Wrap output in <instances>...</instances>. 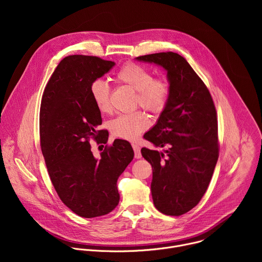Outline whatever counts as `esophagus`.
Wrapping results in <instances>:
<instances>
[{
	"label": "esophagus",
	"instance_id": "esophagus-1",
	"mask_svg": "<svg viewBox=\"0 0 262 262\" xmlns=\"http://www.w3.org/2000/svg\"><path fill=\"white\" fill-rule=\"evenodd\" d=\"M133 149H134V152H135V158L136 159H141L142 155H141L140 147L137 144H133Z\"/></svg>",
	"mask_w": 262,
	"mask_h": 262
}]
</instances>
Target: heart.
<instances>
[{
    "label": "heart",
    "instance_id": "1",
    "mask_svg": "<svg viewBox=\"0 0 262 262\" xmlns=\"http://www.w3.org/2000/svg\"><path fill=\"white\" fill-rule=\"evenodd\" d=\"M116 80L137 91L136 101L142 107L152 113H160L169 100L170 84L166 79H155L151 71L134 64L127 63L116 73ZM90 96L101 113H110V87L103 80H95L90 85ZM149 126V120L141 112L122 114L110 122L112 135L123 140L135 141Z\"/></svg>",
    "mask_w": 262,
    "mask_h": 262
}]
</instances>
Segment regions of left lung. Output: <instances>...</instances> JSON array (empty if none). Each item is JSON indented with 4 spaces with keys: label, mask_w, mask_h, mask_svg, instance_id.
Instances as JSON below:
<instances>
[{
    "label": "left lung",
    "mask_w": 262,
    "mask_h": 262,
    "mask_svg": "<svg viewBox=\"0 0 262 262\" xmlns=\"http://www.w3.org/2000/svg\"><path fill=\"white\" fill-rule=\"evenodd\" d=\"M136 59L167 71L169 100L144 138L156 147L168 146V150L142 148L141 154L152 166L155 206L165 214L181 215L199 203L217 162L215 107L203 81L180 55L167 52Z\"/></svg>",
    "instance_id": "8db88e82"
}]
</instances>
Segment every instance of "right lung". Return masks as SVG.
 <instances>
[{"mask_svg":"<svg viewBox=\"0 0 262 262\" xmlns=\"http://www.w3.org/2000/svg\"><path fill=\"white\" fill-rule=\"evenodd\" d=\"M114 65L98 57L68 56L55 69L41 99L40 146L49 175L62 202L83 217L106 214L118 205L117 180L134 159L125 140L105 146L99 158L89 143L91 138L107 142L108 134L96 130L101 115L89 89Z\"/></svg>","mask_w":262,"mask_h":262,"instance_id":"obj_1","label":"right lung"}]
</instances>
